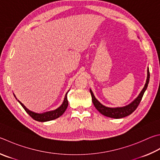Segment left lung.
<instances>
[{
	"instance_id": "1",
	"label": "left lung",
	"mask_w": 160,
	"mask_h": 160,
	"mask_svg": "<svg viewBox=\"0 0 160 160\" xmlns=\"http://www.w3.org/2000/svg\"><path fill=\"white\" fill-rule=\"evenodd\" d=\"M150 80V72L149 69L148 68L147 70V79L146 84H145L144 88L143 89L141 90L140 94L136 97L134 100H133L132 102H131L128 105L122 107H115V108H110V107H107L103 106V104H101L99 101H98L96 97H94V94L92 91V89H90L89 91L91 93L92 95V102L94 103V106L95 108L97 109V110L101 114L106 116V117L108 118H115V119H119L122 118L127 117L129 115L132 114V113L134 111V110L137 108L138 106L140 103L142 99V97H143L144 92H146V90L148 88V85L149 83Z\"/></svg>"
}]
</instances>
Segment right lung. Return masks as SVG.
I'll list each match as a JSON object with an SVG mask.
<instances>
[{"mask_svg": "<svg viewBox=\"0 0 160 160\" xmlns=\"http://www.w3.org/2000/svg\"><path fill=\"white\" fill-rule=\"evenodd\" d=\"M68 92H69V90L66 94L63 103L62 105L59 107V108L55 109V110H50V111H47V112H42V113L36 112L31 111V110H28L27 107H26L24 104L21 102V101L17 100V98H16L14 94H13L16 99L17 100V101H18V102L21 104V106L26 110V112H27L28 114L33 119V120L38 121V122H48V121L55 120V119L59 118L60 116H62L63 114V112L66 111V108H67L68 105V99H67V94Z\"/></svg>", "mask_w": 160, "mask_h": 160, "instance_id": "obj_1", "label": "right lung"}]
</instances>
